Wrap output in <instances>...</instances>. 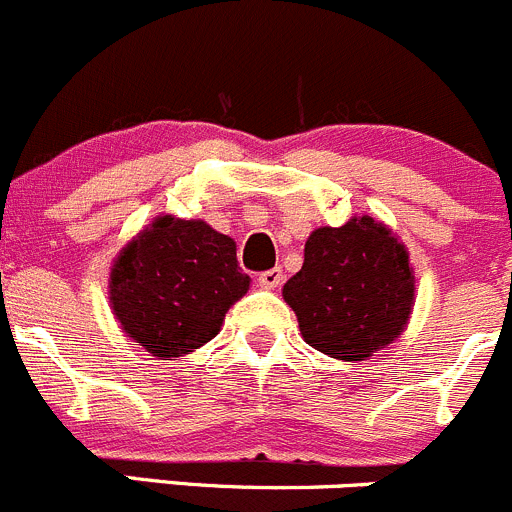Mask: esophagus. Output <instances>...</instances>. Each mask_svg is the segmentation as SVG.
Returning <instances> with one entry per match:
<instances>
[{
    "label": "esophagus",
    "instance_id": "1",
    "mask_svg": "<svg viewBox=\"0 0 512 512\" xmlns=\"http://www.w3.org/2000/svg\"><path fill=\"white\" fill-rule=\"evenodd\" d=\"M281 281H284V271L281 269H269L264 271V274H259L261 289H279Z\"/></svg>",
    "mask_w": 512,
    "mask_h": 512
}]
</instances>
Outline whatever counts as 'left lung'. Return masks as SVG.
<instances>
[{
    "mask_svg": "<svg viewBox=\"0 0 512 512\" xmlns=\"http://www.w3.org/2000/svg\"><path fill=\"white\" fill-rule=\"evenodd\" d=\"M284 301L316 352L364 362L405 332L415 306L410 251L372 216L311 231L304 266L284 284Z\"/></svg>",
    "mask_w": 512,
    "mask_h": 512,
    "instance_id": "8db88e82",
    "label": "left lung"
}]
</instances>
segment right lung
Segmentation results:
<instances>
[{
  "label": "right lung",
  "mask_w": 512,
  "mask_h": 512,
  "mask_svg": "<svg viewBox=\"0 0 512 512\" xmlns=\"http://www.w3.org/2000/svg\"><path fill=\"white\" fill-rule=\"evenodd\" d=\"M248 286L231 236L201 218L158 216L118 253L107 296L133 342L173 359L211 342Z\"/></svg>",
  "instance_id": "1"
}]
</instances>
